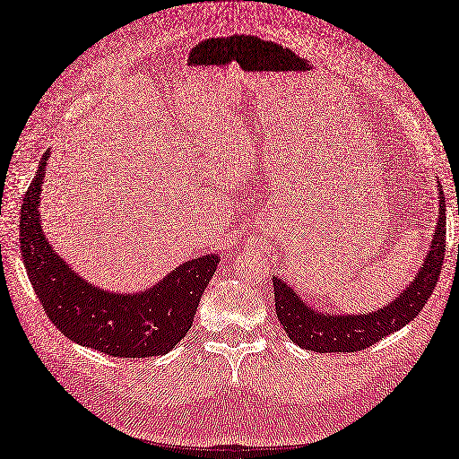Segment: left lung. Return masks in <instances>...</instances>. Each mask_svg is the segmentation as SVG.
Masks as SVG:
<instances>
[{"instance_id":"left-lung-1","label":"left lung","mask_w":459,"mask_h":459,"mask_svg":"<svg viewBox=\"0 0 459 459\" xmlns=\"http://www.w3.org/2000/svg\"><path fill=\"white\" fill-rule=\"evenodd\" d=\"M440 191V210L433 244L416 280L385 308L365 316H325L314 312L280 278H274L276 314L285 333L300 348L319 353L361 351L404 327L426 307L438 281L446 251V206Z\"/></svg>"}]
</instances>
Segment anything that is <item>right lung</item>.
Here are the masks:
<instances>
[{"label":"right lung","mask_w":459,"mask_h":459,"mask_svg":"<svg viewBox=\"0 0 459 459\" xmlns=\"http://www.w3.org/2000/svg\"><path fill=\"white\" fill-rule=\"evenodd\" d=\"M47 155L21 208L22 259L47 317L70 341L111 358H155L168 353L189 333L219 257L186 261L145 293L100 291L81 280L43 236L38 206Z\"/></svg>","instance_id":"right-lung-1"}]
</instances>
